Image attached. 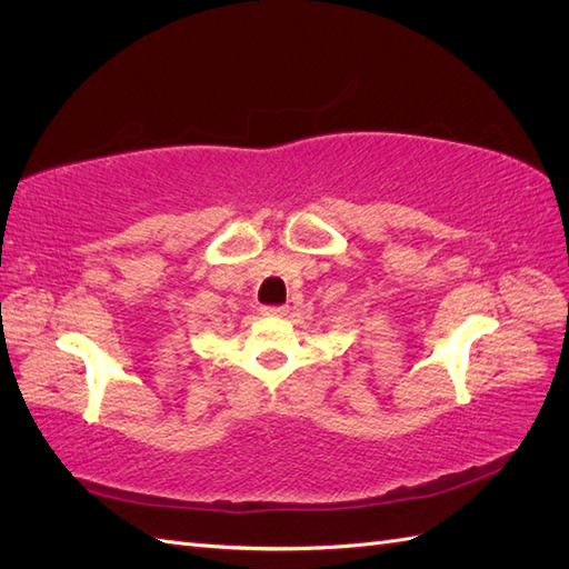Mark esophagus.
<instances>
[{
  "label": "esophagus",
  "instance_id": "esophagus-1",
  "mask_svg": "<svg viewBox=\"0 0 569 569\" xmlns=\"http://www.w3.org/2000/svg\"><path fill=\"white\" fill-rule=\"evenodd\" d=\"M261 313L268 318H282L287 313V306H263Z\"/></svg>",
  "mask_w": 569,
  "mask_h": 569
}]
</instances>
